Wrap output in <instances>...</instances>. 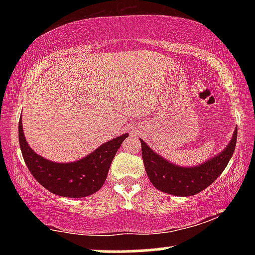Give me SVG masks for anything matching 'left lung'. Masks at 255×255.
<instances>
[{"mask_svg":"<svg viewBox=\"0 0 255 255\" xmlns=\"http://www.w3.org/2000/svg\"><path fill=\"white\" fill-rule=\"evenodd\" d=\"M238 139V129H235L230 142L221 153L198 166H178L168 162L141 141V154L146 174L151 183L160 192L176 197H191L198 194L210 184L215 182L227 168Z\"/></svg>","mask_w":255,"mask_h":255,"instance_id":"obj_1","label":"left lung"}]
</instances>
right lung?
Listing matches in <instances>:
<instances>
[{"label": "right lung", "mask_w": 255, "mask_h": 255, "mask_svg": "<svg viewBox=\"0 0 255 255\" xmlns=\"http://www.w3.org/2000/svg\"><path fill=\"white\" fill-rule=\"evenodd\" d=\"M128 134L104 142L89 156L72 163H56L37 154L28 146L19 121V144L28 170L44 188L66 198L89 197L102 188L110 164Z\"/></svg>", "instance_id": "1"}]
</instances>
